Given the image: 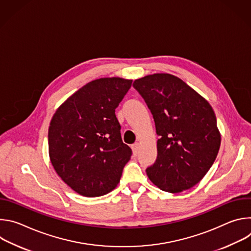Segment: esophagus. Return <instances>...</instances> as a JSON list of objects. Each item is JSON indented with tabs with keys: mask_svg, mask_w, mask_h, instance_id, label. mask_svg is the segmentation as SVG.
<instances>
[{
	"mask_svg": "<svg viewBox=\"0 0 251 251\" xmlns=\"http://www.w3.org/2000/svg\"><path fill=\"white\" fill-rule=\"evenodd\" d=\"M132 150H133L134 155H137V153L139 151V143H135V144L132 145Z\"/></svg>",
	"mask_w": 251,
	"mask_h": 251,
	"instance_id": "obj_1",
	"label": "esophagus"
}]
</instances>
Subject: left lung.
<instances>
[{
  "label": "left lung",
  "instance_id": "obj_1",
  "mask_svg": "<svg viewBox=\"0 0 251 251\" xmlns=\"http://www.w3.org/2000/svg\"><path fill=\"white\" fill-rule=\"evenodd\" d=\"M134 88L150 109L157 135L158 156L146 173L168 193L197 185L216 160L221 134L209 103L186 82L168 74L136 79Z\"/></svg>",
  "mask_w": 251,
  "mask_h": 251
}]
</instances>
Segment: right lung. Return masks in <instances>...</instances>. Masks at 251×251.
I'll return each mask as SVG.
<instances>
[{
	"instance_id": "right-lung-1",
	"label": "right lung",
	"mask_w": 251,
	"mask_h": 251,
	"mask_svg": "<svg viewBox=\"0 0 251 251\" xmlns=\"http://www.w3.org/2000/svg\"><path fill=\"white\" fill-rule=\"evenodd\" d=\"M132 80H93L55 111L49 128L50 162L61 180L77 194L100 197L113 191L131 158L115 109Z\"/></svg>"
}]
</instances>
